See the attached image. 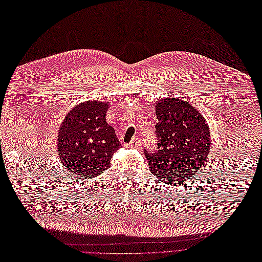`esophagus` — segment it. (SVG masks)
<instances>
[{"label":"esophagus","mask_w":262,"mask_h":262,"mask_svg":"<svg viewBox=\"0 0 262 262\" xmlns=\"http://www.w3.org/2000/svg\"><path fill=\"white\" fill-rule=\"evenodd\" d=\"M139 145V139L138 138H135L133 139L129 144H128V147H137Z\"/></svg>","instance_id":"34e87169"}]
</instances>
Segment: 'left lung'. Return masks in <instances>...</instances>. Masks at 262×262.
<instances>
[{"label": "left lung", "instance_id": "left-lung-1", "mask_svg": "<svg viewBox=\"0 0 262 262\" xmlns=\"http://www.w3.org/2000/svg\"><path fill=\"white\" fill-rule=\"evenodd\" d=\"M156 144L144 149L150 171L163 183L177 185L195 178L210 152L206 120L185 100L171 98L156 105Z\"/></svg>", "mask_w": 262, "mask_h": 262}]
</instances>
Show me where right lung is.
I'll use <instances>...</instances> for the list:
<instances>
[{"instance_id":"obj_1","label":"right lung","mask_w":262,"mask_h":262,"mask_svg":"<svg viewBox=\"0 0 262 262\" xmlns=\"http://www.w3.org/2000/svg\"><path fill=\"white\" fill-rule=\"evenodd\" d=\"M107 104L84 101L66 116L59 130V157L68 171L81 179L100 174L122 146L106 122Z\"/></svg>"}]
</instances>
